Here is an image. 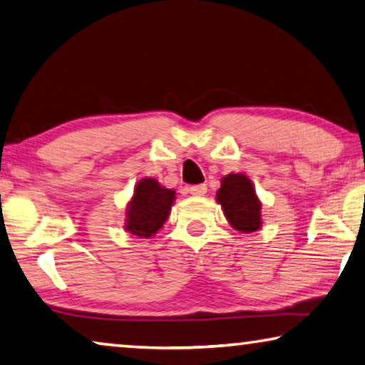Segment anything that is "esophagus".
<instances>
[{
	"mask_svg": "<svg viewBox=\"0 0 365 365\" xmlns=\"http://www.w3.org/2000/svg\"><path fill=\"white\" fill-rule=\"evenodd\" d=\"M188 192L192 193L193 196H203L207 192V187H206V183L192 185V187H188Z\"/></svg>",
	"mask_w": 365,
	"mask_h": 365,
	"instance_id": "obj_1",
	"label": "esophagus"
}]
</instances>
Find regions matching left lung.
I'll return each mask as SVG.
<instances>
[{
    "label": "left lung",
    "instance_id": "left-lung-1",
    "mask_svg": "<svg viewBox=\"0 0 365 365\" xmlns=\"http://www.w3.org/2000/svg\"><path fill=\"white\" fill-rule=\"evenodd\" d=\"M217 201L221 203L225 217L234 229L240 232H255L259 229V210L262 205L257 198L252 182L242 173H229L221 182Z\"/></svg>",
    "mask_w": 365,
    "mask_h": 365
}]
</instances>
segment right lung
<instances>
[{
	"instance_id": "1",
	"label": "right lung",
	"mask_w": 365,
	"mask_h": 365,
	"mask_svg": "<svg viewBox=\"0 0 365 365\" xmlns=\"http://www.w3.org/2000/svg\"><path fill=\"white\" fill-rule=\"evenodd\" d=\"M175 192L162 188L154 178H143L138 182L135 195L128 207L126 225L128 232L138 237H151L158 232L169 216Z\"/></svg>"
}]
</instances>
